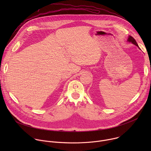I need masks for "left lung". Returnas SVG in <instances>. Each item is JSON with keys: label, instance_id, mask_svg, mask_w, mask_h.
Instances as JSON below:
<instances>
[{"label": "left lung", "instance_id": "left-lung-1", "mask_svg": "<svg viewBox=\"0 0 151 151\" xmlns=\"http://www.w3.org/2000/svg\"><path fill=\"white\" fill-rule=\"evenodd\" d=\"M127 41H128V42H130V43H132V44H133L135 45L136 46H137V47L140 49V48H139V47L138 44H137V42H136V40H135V39H134L132 36H128V37Z\"/></svg>", "mask_w": 151, "mask_h": 151}]
</instances>
